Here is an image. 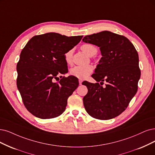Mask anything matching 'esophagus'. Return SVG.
I'll return each mask as SVG.
<instances>
[{
	"label": "esophagus",
	"mask_w": 155,
	"mask_h": 155,
	"mask_svg": "<svg viewBox=\"0 0 155 155\" xmlns=\"http://www.w3.org/2000/svg\"><path fill=\"white\" fill-rule=\"evenodd\" d=\"M79 84L80 85H82V82H83V81H82V79H79Z\"/></svg>",
	"instance_id": "34e87169"
}]
</instances>
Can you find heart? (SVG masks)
Instances as JSON below:
<instances>
[{
  "label": "heart",
  "mask_w": 155,
  "mask_h": 155,
  "mask_svg": "<svg viewBox=\"0 0 155 155\" xmlns=\"http://www.w3.org/2000/svg\"><path fill=\"white\" fill-rule=\"evenodd\" d=\"M81 49L88 56L92 57L94 55L98 49L92 44L86 43L81 46ZM73 50L72 49L69 50L64 54V60L67 64H71L72 62ZM93 71V67L90 65L87 66H76L70 69V73L73 77L78 78L84 79L87 78Z\"/></svg>",
  "instance_id": "b5f03b06"
}]
</instances>
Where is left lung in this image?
<instances>
[{"label":"left lung","mask_w":155,"mask_h":155,"mask_svg":"<svg viewBox=\"0 0 155 155\" xmlns=\"http://www.w3.org/2000/svg\"><path fill=\"white\" fill-rule=\"evenodd\" d=\"M82 41L98 46L102 55L92 74L97 82H82L88 89L83 98L85 109L96 119L116 117L137 93L140 77L138 53L128 38L108 31L85 36ZM104 81L107 84L104 88L98 82Z\"/></svg>","instance_id":"8db88e82"}]
</instances>
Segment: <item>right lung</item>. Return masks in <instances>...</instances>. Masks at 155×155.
<instances>
[{
    "label": "right lung",
    "instance_id": "add662e5",
    "mask_svg": "<svg viewBox=\"0 0 155 155\" xmlns=\"http://www.w3.org/2000/svg\"><path fill=\"white\" fill-rule=\"evenodd\" d=\"M82 37L48 32L32 37L21 50L16 66L17 87L25 107L34 116L51 119L64 112L78 80L70 75L54 81L57 75L68 73L64 54Z\"/></svg>",
    "mask_w": 155,
    "mask_h": 155
}]
</instances>
